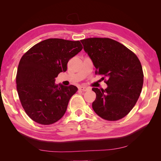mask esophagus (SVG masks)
Segmentation results:
<instances>
[{
	"label": "esophagus",
	"instance_id": "1",
	"mask_svg": "<svg viewBox=\"0 0 161 161\" xmlns=\"http://www.w3.org/2000/svg\"><path fill=\"white\" fill-rule=\"evenodd\" d=\"M79 89L80 91H85V92L90 91V89L88 88V87H86V86H80V88H79Z\"/></svg>",
	"mask_w": 161,
	"mask_h": 161
}]
</instances>
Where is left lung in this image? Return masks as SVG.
I'll list each match as a JSON object with an SVG mask.
<instances>
[{
	"label": "left lung",
	"mask_w": 161,
	"mask_h": 161,
	"mask_svg": "<svg viewBox=\"0 0 161 161\" xmlns=\"http://www.w3.org/2000/svg\"><path fill=\"white\" fill-rule=\"evenodd\" d=\"M96 68L95 74L103 75L105 89L92 88L96 99L92 107L101 118L117 121L124 118L137 102L142 91L144 74L135 53L110 38L91 37L80 40Z\"/></svg>",
	"instance_id": "left-lung-1"
}]
</instances>
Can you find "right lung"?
I'll use <instances>...</instances> for the list:
<instances>
[{
  "label": "right lung",
  "mask_w": 161,
  "mask_h": 161,
  "mask_svg": "<svg viewBox=\"0 0 161 161\" xmlns=\"http://www.w3.org/2000/svg\"><path fill=\"white\" fill-rule=\"evenodd\" d=\"M82 49L79 41L50 38L37 43L21 57L16 76L19 100L27 115L36 122L50 125L61 119L74 85H56L55 78Z\"/></svg>",
  "instance_id": "right-lung-1"
}]
</instances>
